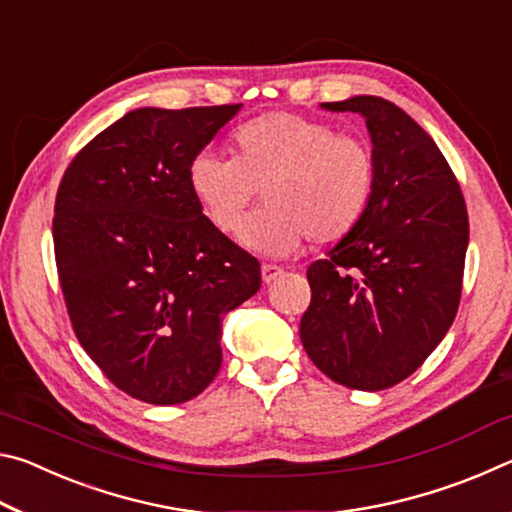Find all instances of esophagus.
<instances>
[{"label": "esophagus", "instance_id": "obj_1", "mask_svg": "<svg viewBox=\"0 0 512 512\" xmlns=\"http://www.w3.org/2000/svg\"><path fill=\"white\" fill-rule=\"evenodd\" d=\"M284 271L280 266H275V264H262V280L264 282H273V280H277V277H280Z\"/></svg>", "mask_w": 512, "mask_h": 512}]
</instances>
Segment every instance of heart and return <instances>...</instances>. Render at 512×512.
<instances>
[{
	"instance_id": "1",
	"label": "heart",
	"mask_w": 512,
	"mask_h": 512,
	"mask_svg": "<svg viewBox=\"0 0 512 512\" xmlns=\"http://www.w3.org/2000/svg\"><path fill=\"white\" fill-rule=\"evenodd\" d=\"M377 164L357 135L323 119L273 110L232 137V160L203 153L189 164V189L212 228L235 235L264 194L266 210L241 241L266 255H289L302 239L336 244L357 228L375 192Z\"/></svg>"
}]
</instances>
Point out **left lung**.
<instances>
[{"label":"left lung","mask_w":512,"mask_h":512,"mask_svg":"<svg viewBox=\"0 0 512 512\" xmlns=\"http://www.w3.org/2000/svg\"><path fill=\"white\" fill-rule=\"evenodd\" d=\"M323 108L363 115L377 180L357 228L307 268L300 341L336 384L384 391L413 375L454 323L467 207L445 155L395 103L354 97Z\"/></svg>","instance_id":"left-lung-1"}]
</instances>
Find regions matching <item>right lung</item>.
<instances>
[{"label": "right lung", "mask_w": 512, "mask_h": 512, "mask_svg": "<svg viewBox=\"0 0 512 512\" xmlns=\"http://www.w3.org/2000/svg\"><path fill=\"white\" fill-rule=\"evenodd\" d=\"M239 108L128 112L58 185L54 255L76 339L146 404H183L212 384L221 318L262 284L257 259L212 228L189 189V164Z\"/></svg>", "instance_id": "add662e5"}]
</instances>
